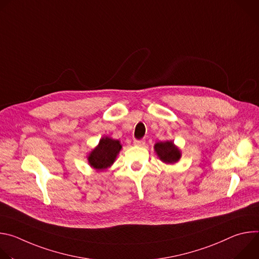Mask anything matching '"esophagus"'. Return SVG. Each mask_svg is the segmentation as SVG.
I'll return each mask as SVG.
<instances>
[{"instance_id":"esophagus-1","label":"esophagus","mask_w":259,"mask_h":259,"mask_svg":"<svg viewBox=\"0 0 259 259\" xmlns=\"http://www.w3.org/2000/svg\"><path fill=\"white\" fill-rule=\"evenodd\" d=\"M134 144L135 145H137V146H144V144H145V140H143V139H136V140H134Z\"/></svg>"}]
</instances>
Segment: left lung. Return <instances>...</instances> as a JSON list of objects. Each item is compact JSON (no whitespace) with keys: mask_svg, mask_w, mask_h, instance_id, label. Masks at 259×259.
I'll use <instances>...</instances> for the list:
<instances>
[{"mask_svg":"<svg viewBox=\"0 0 259 259\" xmlns=\"http://www.w3.org/2000/svg\"><path fill=\"white\" fill-rule=\"evenodd\" d=\"M154 147L160 160L166 164H175L181 157L180 150L172 141H160Z\"/></svg>","mask_w":259,"mask_h":259,"instance_id":"1","label":"left lung"}]
</instances>
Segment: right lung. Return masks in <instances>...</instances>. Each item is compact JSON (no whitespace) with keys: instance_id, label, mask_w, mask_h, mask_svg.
Returning <instances> with one entry per match:
<instances>
[{"instance_id":"1","label":"right lung","mask_w":259,"mask_h":259,"mask_svg":"<svg viewBox=\"0 0 259 259\" xmlns=\"http://www.w3.org/2000/svg\"><path fill=\"white\" fill-rule=\"evenodd\" d=\"M122 149L119 140L102 137L98 145L89 154L88 162L90 166L98 171L105 170L112 166Z\"/></svg>"}]
</instances>
